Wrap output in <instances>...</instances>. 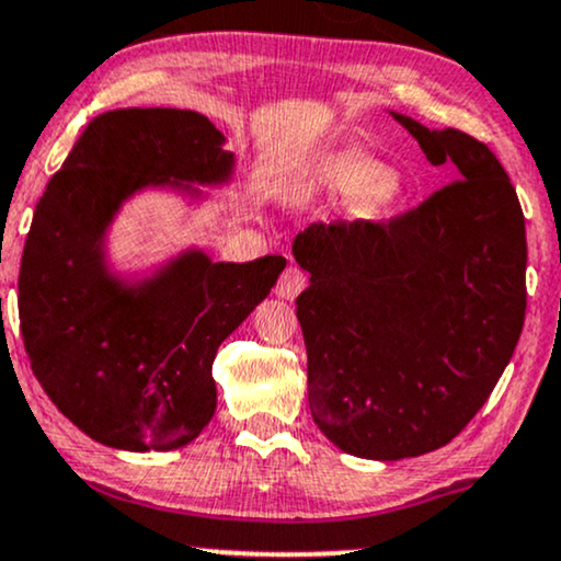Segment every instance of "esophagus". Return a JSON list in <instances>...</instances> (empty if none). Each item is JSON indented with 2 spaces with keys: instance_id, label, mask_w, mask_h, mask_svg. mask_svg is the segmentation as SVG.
<instances>
[{
  "instance_id": "obj_1",
  "label": "esophagus",
  "mask_w": 561,
  "mask_h": 561,
  "mask_svg": "<svg viewBox=\"0 0 561 561\" xmlns=\"http://www.w3.org/2000/svg\"><path fill=\"white\" fill-rule=\"evenodd\" d=\"M306 285H308L306 272H302L300 266H295V263H289L285 272H282L279 282H276V295L285 300H295L302 289H306Z\"/></svg>"
}]
</instances>
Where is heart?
<instances>
[{
	"label": "heart",
	"mask_w": 561,
	"mask_h": 561,
	"mask_svg": "<svg viewBox=\"0 0 561 561\" xmlns=\"http://www.w3.org/2000/svg\"><path fill=\"white\" fill-rule=\"evenodd\" d=\"M389 170L370 157H340L321 172V182L329 193L342 198H363L376 193L387 182Z\"/></svg>",
	"instance_id": "b5f03b06"
}]
</instances>
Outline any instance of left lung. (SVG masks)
<instances>
[{"label":"left lung","instance_id":"1","mask_svg":"<svg viewBox=\"0 0 561 561\" xmlns=\"http://www.w3.org/2000/svg\"><path fill=\"white\" fill-rule=\"evenodd\" d=\"M457 180L389 219L310 225L295 300L316 426L366 460L449 444L473 421L525 321V216L496 153L394 114Z\"/></svg>","mask_w":561,"mask_h":561}]
</instances>
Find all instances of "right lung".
<instances>
[{"label":"right lung","instance_id":"obj_1","mask_svg":"<svg viewBox=\"0 0 561 561\" xmlns=\"http://www.w3.org/2000/svg\"><path fill=\"white\" fill-rule=\"evenodd\" d=\"M221 140L191 110L106 112L33 214L18 279L25 353L59 413L106 447L178 449L208 426L216 350L287 263L191 253L140 293L104 274L99 238L125 195L148 182L225 180L232 153Z\"/></svg>","mask_w":561,"mask_h":561}]
</instances>
